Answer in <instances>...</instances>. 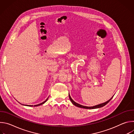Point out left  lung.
<instances>
[{
    "instance_id": "left-lung-1",
    "label": "left lung",
    "mask_w": 134,
    "mask_h": 134,
    "mask_svg": "<svg viewBox=\"0 0 134 134\" xmlns=\"http://www.w3.org/2000/svg\"><path fill=\"white\" fill-rule=\"evenodd\" d=\"M113 97H112L110 99H109L108 101H107V102H104V103H101V104H98V105H94V106H93V107H86V106H84V105H81V104H79V103H77L75 102L71 98V97H70V94H69V99H70V100L71 101V103H72L74 105H75V106L77 107H79V108H84V109H97V108H101V107H104V105H105L107 103H108L109 102V101L112 99V98H113Z\"/></svg>"
}]
</instances>
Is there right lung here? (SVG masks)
Wrapping results in <instances>:
<instances>
[{"label": "right lung", "instance_id": "right-lung-1", "mask_svg": "<svg viewBox=\"0 0 134 134\" xmlns=\"http://www.w3.org/2000/svg\"><path fill=\"white\" fill-rule=\"evenodd\" d=\"M48 98L46 100V101H44V102H43L42 103H40V104H37V105H34V107H36V106H39V105H42V104H44L47 100H48ZM23 105H26V106H29V107H33V105H25V104H23Z\"/></svg>", "mask_w": 134, "mask_h": 134}]
</instances>
